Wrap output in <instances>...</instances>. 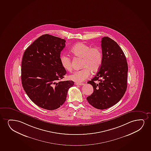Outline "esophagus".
<instances>
[{
    "label": "esophagus",
    "instance_id": "34e87169",
    "mask_svg": "<svg viewBox=\"0 0 151 151\" xmlns=\"http://www.w3.org/2000/svg\"><path fill=\"white\" fill-rule=\"evenodd\" d=\"M75 84L76 86H83V85H84V83H76Z\"/></svg>",
    "mask_w": 151,
    "mask_h": 151
}]
</instances>
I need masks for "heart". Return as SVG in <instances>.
Wrapping results in <instances>:
<instances>
[{"instance_id": "b5f03b06", "label": "heart", "mask_w": 151, "mask_h": 151, "mask_svg": "<svg viewBox=\"0 0 151 151\" xmlns=\"http://www.w3.org/2000/svg\"><path fill=\"white\" fill-rule=\"evenodd\" d=\"M70 52L74 57L82 58L81 68L69 75L71 81L81 83L86 81L92 72H96L102 65L103 55L99 47H92L83 42H78L70 49ZM60 63L63 69L68 72L72 70V62L70 57L65 54L60 57Z\"/></svg>"}]
</instances>
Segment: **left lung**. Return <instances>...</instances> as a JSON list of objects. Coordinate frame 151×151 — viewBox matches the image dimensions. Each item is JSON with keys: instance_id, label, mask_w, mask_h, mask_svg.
I'll list each match as a JSON object with an SVG mask.
<instances>
[{"instance_id": "left-lung-1", "label": "left lung", "mask_w": 151, "mask_h": 151, "mask_svg": "<svg viewBox=\"0 0 151 151\" xmlns=\"http://www.w3.org/2000/svg\"><path fill=\"white\" fill-rule=\"evenodd\" d=\"M103 60L99 70L88 82L94 91L86 99L94 108L104 110L119 102L127 88L128 67L124 52L113 39L104 37L101 40ZM99 82L96 83L95 81Z\"/></svg>"}]
</instances>
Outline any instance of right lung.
Here are the masks:
<instances>
[{
  "label": "right lung",
  "instance_id": "add662e5",
  "mask_svg": "<svg viewBox=\"0 0 151 151\" xmlns=\"http://www.w3.org/2000/svg\"><path fill=\"white\" fill-rule=\"evenodd\" d=\"M65 40L44 34L24 52L22 63V82L29 99L44 109L54 110L64 104L74 81H61L67 71L60 63L61 51Z\"/></svg>",
  "mask_w": 151,
  "mask_h": 151
}]
</instances>
